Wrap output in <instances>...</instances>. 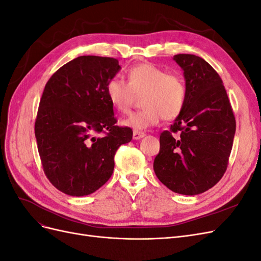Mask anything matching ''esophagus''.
Here are the masks:
<instances>
[{
  "label": "esophagus",
  "instance_id": "obj_1",
  "mask_svg": "<svg viewBox=\"0 0 261 261\" xmlns=\"http://www.w3.org/2000/svg\"><path fill=\"white\" fill-rule=\"evenodd\" d=\"M145 136V133H143V132H139V130H134L133 132V138L134 139H140V138H143Z\"/></svg>",
  "mask_w": 261,
  "mask_h": 261
}]
</instances>
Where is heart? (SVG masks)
Returning <instances> with one entry per match:
<instances>
[{"label":"heart","instance_id":"obj_1","mask_svg":"<svg viewBox=\"0 0 261 261\" xmlns=\"http://www.w3.org/2000/svg\"><path fill=\"white\" fill-rule=\"evenodd\" d=\"M128 82L113 76L106 86L107 98L122 113L129 112L137 97H143L141 111L130 114L123 121L124 125L135 129L154 126L163 117L172 121L178 117L187 103L188 92L184 78L169 73L151 63H139L127 73Z\"/></svg>","mask_w":261,"mask_h":261}]
</instances>
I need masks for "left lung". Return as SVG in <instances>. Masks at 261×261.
Masks as SVG:
<instances>
[{"mask_svg":"<svg viewBox=\"0 0 261 261\" xmlns=\"http://www.w3.org/2000/svg\"><path fill=\"white\" fill-rule=\"evenodd\" d=\"M174 60L184 70L187 103L161 133L153 170L171 191L193 196L224 175L236 122L222 80L209 63L194 54H176Z\"/></svg>","mask_w":261,"mask_h":261,"instance_id":"1","label":"left lung"}]
</instances>
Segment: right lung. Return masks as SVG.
Segmentation results:
<instances>
[{
  "label": "right lung",
  "instance_id": "right-lung-1",
  "mask_svg": "<svg viewBox=\"0 0 261 261\" xmlns=\"http://www.w3.org/2000/svg\"><path fill=\"white\" fill-rule=\"evenodd\" d=\"M120 68L116 59L84 55L59 68L44 87L35 135L44 174L62 193L86 196L105 185L117 149L133 138L129 127L115 125L106 94Z\"/></svg>",
  "mask_w": 261,
  "mask_h": 261
}]
</instances>
